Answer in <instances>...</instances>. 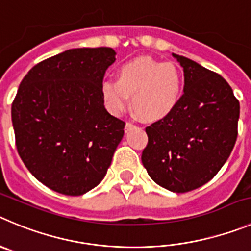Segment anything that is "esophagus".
<instances>
[{
  "label": "esophagus",
  "instance_id": "obj_1",
  "mask_svg": "<svg viewBox=\"0 0 251 251\" xmlns=\"http://www.w3.org/2000/svg\"><path fill=\"white\" fill-rule=\"evenodd\" d=\"M133 127H135V125H133V124L126 123V125H125V132H128V131L132 130Z\"/></svg>",
  "mask_w": 251,
  "mask_h": 251
}]
</instances>
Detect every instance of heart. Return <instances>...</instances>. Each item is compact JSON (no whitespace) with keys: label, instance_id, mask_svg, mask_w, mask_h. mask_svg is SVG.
Returning <instances> with one entry per match:
<instances>
[{"label":"heart","instance_id":"1","mask_svg":"<svg viewBox=\"0 0 251 251\" xmlns=\"http://www.w3.org/2000/svg\"><path fill=\"white\" fill-rule=\"evenodd\" d=\"M183 76L173 63H162L150 57H140L121 64L116 80L101 85V95L107 110L120 115L131 106L140 119L153 123L166 118L181 99Z\"/></svg>","mask_w":251,"mask_h":251}]
</instances>
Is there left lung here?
<instances>
[{
	"mask_svg": "<svg viewBox=\"0 0 251 251\" xmlns=\"http://www.w3.org/2000/svg\"><path fill=\"white\" fill-rule=\"evenodd\" d=\"M183 95L168 116L146 127L142 165L158 186L193 191L214 177L238 136L239 101L226 79L182 55Z\"/></svg>",
	"mask_w": 251,
	"mask_h": 251,
	"instance_id": "obj_1",
	"label": "left lung"
}]
</instances>
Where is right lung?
I'll list each match as a JSON object with an SVG mask.
<instances>
[{
    "label": "right lung",
    "instance_id": "obj_1",
    "mask_svg": "<svg viewBox=\"0 0 251 251\" xmlns=\"http://www.w3.org/2000/svg\"><path fill=\"white\" fill-rule=\"evenodd\" d=\"M115 54L107 47L69 49L21 81L11 110L18 154L58 193L81 196L97 187L123 140L125 123L106 111L101 95Z\"/></svg>",
    "mask_w": 251,
    "mask_h": 251
}]
</instances>
